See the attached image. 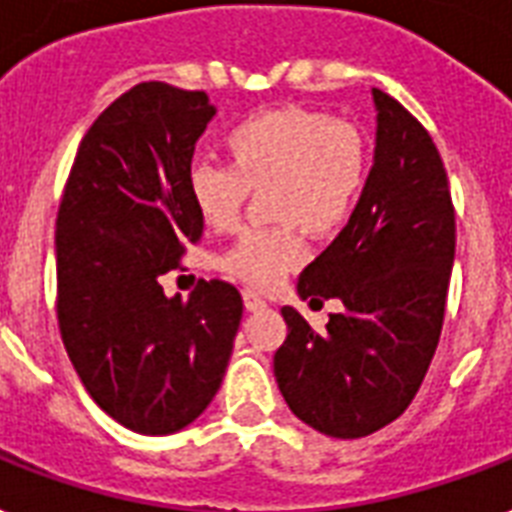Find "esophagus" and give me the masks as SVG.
<instances>
[{"instance_id": "obj_1", "label": "esophagus", "mask_w": 512, "mask_h": 512, "mask_svg": "<svg viewBox=\"0 0 512 512\" xmlns=\"http://www.w3.org/2000/svg\"><path fill=\"white\" fill-rule=\"evenodd\" d=\"M243 304L248 312H261L269 307L267 299H264L259 291H243Z\"/></svg>"}]
</instances>
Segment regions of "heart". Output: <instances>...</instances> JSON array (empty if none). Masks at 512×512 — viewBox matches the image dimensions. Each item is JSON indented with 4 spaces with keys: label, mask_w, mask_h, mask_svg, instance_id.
<instances>
[{
    "label": "heart",
    "mask_w": 512,
    "mask_h": 512,
    "mask_svg": "<svg viewBox=\"0 0 512 512\" xmlns=\"http://www.w3.org/2000/svg\"><path fill=\"white\" fill-rule=\"evenodd\" d=\"M229 168L194 162L186 189L205 227L224 232L243 213L248 192H264L277 227L243 229L219 256V267L253 288H272L307 259L304 232L342 227L366 184V141L328 114L296 106L269 109L237 122L224 136Z\"/></svg>",
    "instance_id": "heart-1"
}]
</instances>
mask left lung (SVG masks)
I'll return each mask as SVG.
<instances>
[{
	"label": "left lung",
	"mask_w": 512,
	"mask_h": 512,
	"mask_svg": "<svg viewBox=\"0 0 512 512\" xmlns=\"http://www.w3.org/2000/svg\"><path fill=\"white\" fill-rule=\"evenodd\" d=\"M374 165L347 227L304 267L296 293L339 299L326 331L283 307L275 379L293 414L331 438H363L408 408L441 339L454 267V208L433 138L371 90Z\"/></svg>",
	"instance_id": "1"
}]
</instances>
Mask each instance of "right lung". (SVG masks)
<instances>
[{
    "mask_svg": "<svg viewBox=\"0 0 512 512\" xmlns=\"http://www.w3.org/2000/svg\"><path fill=\"white\" fill-rule=\"evenodd\" d=\"M213 114L202 90L130 87L82 138L55 219L63 347L90 398L141 435L178 433L208 408L243 318L224 280L189 299L160 285L202 237L186 176Z\"/></svg>",
    "mask_w": 512,
    "mask_h": 512,
    "instance_id": "1",
    "label": "right lung"
}]
</instances>
